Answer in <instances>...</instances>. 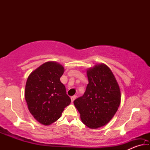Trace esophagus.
<instances>
[{
    "mask_svg": "<svg viewBox=\"0 0 150 150\" xmlns=\"http://www.w3.org/2000/svg\"><path fill=\"white\" fill-rule=\"evenodd\" d=\"M76 98H77V95H73V96H71V99L72 102H73V101H74V100Z\"/></svg>",
    "mask_w": 150,
    "mask_h": 150,
    "instance_id": "34e87169",
    "label": "esophagus"
}]
</instances>
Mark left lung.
<instances>
[{"label":"left lung","mask_w":150,"mask_h":150,"mask_svg":"<svg viewBox=\"0 0 150 150\" xmlns=\"http://www.w3.org/2000/svg\"><path fill=\"white\" fill-rule=\"evenodd\" d=\"M88 84L82 96L74 100L83 124L98 128L110 121L120 104V91L115 75L105 64L87 70Z\"/></svg>","instance_id":"obj_1"}]
</instances>
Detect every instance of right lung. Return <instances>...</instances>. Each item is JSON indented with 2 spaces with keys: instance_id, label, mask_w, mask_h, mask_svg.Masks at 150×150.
I'll use <instances>...</instances> for the list:
<instances>
[{
  "instance_id": "1",
  "label": "right lung",
  "mask_w": 150,
  "mask_h": 150,
  "mask_svg": "<svg viewBox=\"0 0 150 150\" xmlns=\"http://www.w3.org/2000/svg\"><path fill=\"white\" fill-rule=\"evenodd\" d=\"M63 72L62 65L49 62L37 68L27 79L25 99L28 110L44 125H50L58 120L71 103L65 87L60 81Z\"/></svg>"
}]
</instances>
